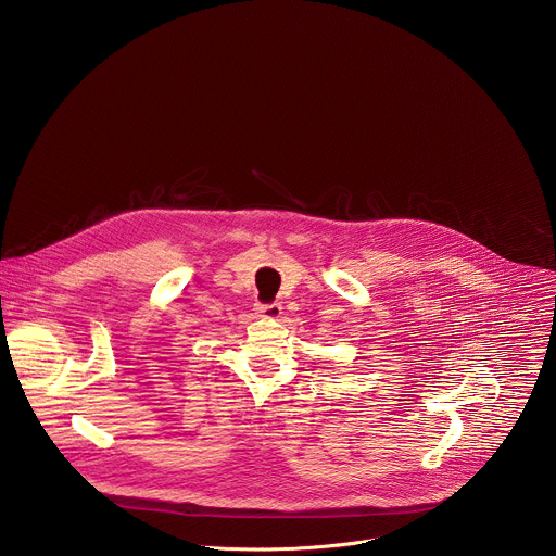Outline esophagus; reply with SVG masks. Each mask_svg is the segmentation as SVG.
<instances>
[{"label":"esophagus","instance_id":"obj_1","mask_svg":"<svg viewBox=\"0 0 556 556\" xmlns=\"http://www.w3.org/2000/svg\"><path fill=\"white\" fill-rule=\"evenodd\" d=\"M261 315H265V317L278 318L282 315V306L280 304H258V308H256Z\"/></svg>","mask_w":556,"mask_h":556}]
</instances>
